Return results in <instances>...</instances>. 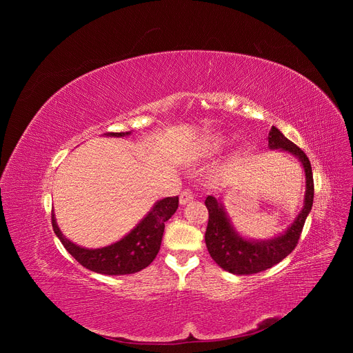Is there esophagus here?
Returning <instances> with one entry per match:
<instances>
[{
    "label": "esophagus",
    "mask_w": 353,
    "mask_h": 353,
    "mask_svg": "<svg viewBox=\"0 0 353 353\" xmlns=\"http://www.w3.org/2000/svg\"><path fill=\"white\" fill-rule=\"evenodd\" d=\"M194 198V194L190 191V190H184L181 194H180V204L181 205H185L188 201H191Z\"/></svg>",
    "instance_id": "esophagus-1"
}]
</instances>
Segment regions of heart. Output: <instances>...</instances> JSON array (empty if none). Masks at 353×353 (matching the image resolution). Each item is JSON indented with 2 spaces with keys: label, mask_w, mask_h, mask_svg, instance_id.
Instances as JSON below:
<instances>
[{
  "label": "heart",
  "mask_w": 353,
  "mask_h": 353,
  "mask_svg": "<svg viewBox=\"0 0 353 353\" xmlns=\"http://www.w3.org/2000/svg\"><path fill=\"white\" fill-rule=\"evenodd\" d=\"M225 139L221 135H211L208 137L203 143L198 148V155L201 158H210L218 154L219 150L223 148Z\"/></svg>",
  "instance_id": "heart-1"
}]
</instances>
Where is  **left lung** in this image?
Returning <instances> with one entry per match:
<instances>
[{
  "label": "left lung",
  "mask_w": 353,
  "mask_h": 353,
  "mask_svg": "<svg viewBox=\"0 0 353 353\" xmlns=\"http://www.w3.org/2000/svg\"><path fill=\"white\" fill-rule=\"evenodd\" d=\"M268 148L272 150L281 149L290 154L303 166L306 176L303 208L285 232L272 239L254 240L243 237L234 229L221 198L208 195L205 205L210 219L205 232V244L212 260L222 270L234 275H250L265 271L289 256L299 241L301 229L313 207V172L306 154L274 125L268 134Z\"/></svg>",
  "instance_id": "obj_1"
}]
</instances>
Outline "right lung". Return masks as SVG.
<instances>
[{"label": "right lung", "instance_id": "add662e5", "mask_svg": "<svg viewBox=\"0 0 353 353\" xmlns=\"http://www.w3.org/2000/svg\"><path fill=\"white\" fill-rule=\"evenodd\" d=\"M127 132H106L105 137L123 138ZM179 208V196H166L157 201L139 223L123 239L100 248L81 247L68 240L60 230L54 214L52 223L54 233L67 248L68 253L85 268L103 275H127L138 272L152 263L159 253L165 222L169 221Z\"/></svg>", "mask_w": 353, "mask_h": 353}]
</instances>
